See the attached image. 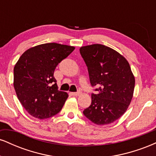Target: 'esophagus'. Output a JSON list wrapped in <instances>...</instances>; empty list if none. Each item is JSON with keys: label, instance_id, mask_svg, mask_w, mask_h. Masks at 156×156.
Instances as JSON below:
<instances>
[{"label": "esophagus", "instance_id": "34e87169", "mask_svg": "<svg viewBox=\"0 0 156 156\" xmlns=\"http://www.w3.org/2000/svg\"><path fill=\"white\" fill-rule=\"evenodd\" d=\"M80 92H73L72 93V94L73 96H78V95H80Z\"/></svg>", "mask_w": 156, "mask_h": 156}]
</instances>
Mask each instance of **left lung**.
<instances>
[{
	"label": "left lung",
	"instance_id": "obj_1",
	"mask_svg": "<svg viewBox=\"0 0 156 156\" xmlns=\"http://www.w3.org/2000/svg\"><path fill=\"white\" fill-rule=\"evenodd\" d=\"M80 53L91 84L99 87L83 114L97 125L114 122L125 114L133 98L135 78L130 64L122 55L103 44L83 46Z\"/></svg>",
	"mask_w": 156,
	"mask_h": 156
}]
</instances>
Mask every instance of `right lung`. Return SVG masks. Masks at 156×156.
Listing matches in <instances>:
<instances>
[{
    "instance_id": "obj_1",
    "label": "right lung",
    "mask_w": 156,
    "mask_h": 156,
    "mask_svg": "<svg viewBox=\"0 0 156 156\" xmlns=\"http://www.w3.org/2000/svg\"><path fill=\"white\" fill-rule=\"evenodd\" d=\"M74 50L73 46L45 43L29 48L20 57L14 67V87L32 117L47 119L62 110L68 94L58 90L53 73Z\"/></svg>"
}]
</instances>
